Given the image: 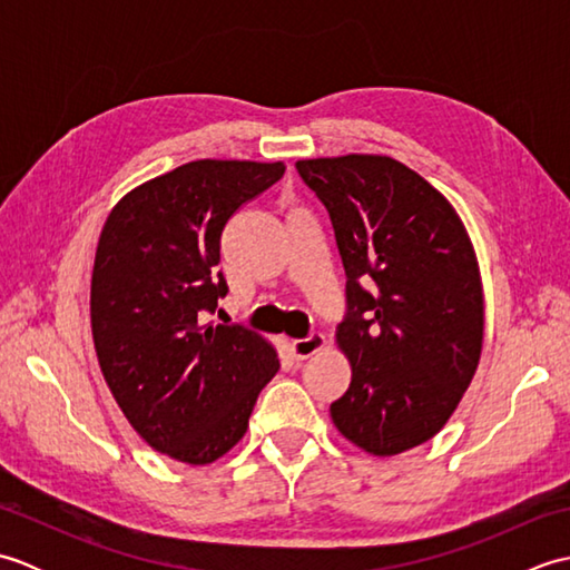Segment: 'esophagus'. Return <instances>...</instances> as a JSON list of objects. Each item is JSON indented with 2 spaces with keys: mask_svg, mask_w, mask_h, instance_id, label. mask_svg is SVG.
<instances>
[{
  "mask_svg": "<svg viewBox=\"0 0 570 570\" xmlns=\"http://www.w3.org/2000/svg\"><path fill=\"white\" fill-rule=\"evenodd\" d=\"M325 347V337L323 333H313L308 337H301V341L292 343V353L296 360H308L311 355H316L318 350Z\"/></svg>",
  "mask_w": 570,
  "mask_h": 570,
  "instance_id": "esophagus-1",
  "label": "esophagus"
}]
</instances>
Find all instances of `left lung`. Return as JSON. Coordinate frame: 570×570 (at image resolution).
<instances>
[{
	"instance_id": "left-lung-1",
	"label": "left lung",
	"mask_w": 570,
	"mask_h": 570,
	"mask_svg": "<svg viewBox=\"0 0 570 570\" xmlns=\"http://www.w3.org/2000/svg\"><path fill=\"white\" fill-rule=\"evenodd\" d=\"M345 266L337 325L353 380L331 404L347 441L372 455L426 443L451 419L482 350V282L453 205L390 156L304 159Z\"/></svg>"
}]
</instances>
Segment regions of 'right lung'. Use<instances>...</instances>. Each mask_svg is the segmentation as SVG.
Returning <instances> with one entry per match:
<instances>
[{
    "label": "right lung",
    "mask_w": 570,
    "mask_h": 570,
    "mask_svg": "<svg viewBox=\"0 0 570 570\" xmlns=\"http://www.w3.org/2000/svg\"><path fill=\"white\" fill-rule=\"evenodd\" d=\"M286 166L200 159L119 200L98 242L90 288L100 370L154 451L208 465L247 431L278 360L245 325H205L227 296L220 237L229 217Z\"/></svg>",
    "instance_id": "1"
}]
</instances>
